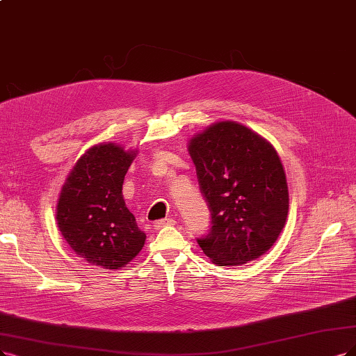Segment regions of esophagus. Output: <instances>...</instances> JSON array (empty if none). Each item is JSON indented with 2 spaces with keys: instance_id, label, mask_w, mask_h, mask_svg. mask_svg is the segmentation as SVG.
I'll use <instances>...</instances> for the list:
<instances>
[{
  "instance_id": "1",
  "label": "esophagus",
  "mask_w": 356,
  "mask_h": 356,
  "mask_svg": "<svg viewBox=\"0 0 356 356\" xmlns=\"http://www.w3.org/2000/svg\"><path fill=\"white\" fill-rule=\"evenodd\" d=\"M176 221L175 218H163V220H158L154 222V229L158 230V229H163L165 226H175Z\"/></svg>"
}]
</instances>
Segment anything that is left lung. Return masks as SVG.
<instances>
[{"label":"left lung","instance_id":"1","mask_svg":"<svg viewBox=\"0 0 356 356\" xmlns=\"http://www.w3.org/2000/svg\"><path fill=\"white\" fill-rule=\"evenodd\" d=\"M189 154L211 229L196 239L214 264L241 266L277 241L289 213L286 175L277 151L254 130L220 122L195 135Z\"/></svg>","mask_w":356,"mask_h":356}]
</instances>
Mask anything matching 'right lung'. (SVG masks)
I'll list each match as a JSON object with an SVG mask.
<instances>
[{
    "label": "right lung",
    "mask_w": 356,
    "mask_h": 356,
    "mask_svg": "<svg viewBox=\"0 0 356 356\" xmlns=\"http://www.w3.org/2000/svg\"><path fill=\"white\" fill-rule=\"evenodd\" d=\"M135 151L115 143L89 148L65 179L57 225L73 251L90 266L118 270L134 259L147 236L123 200V181Z\"/></svg>",
    "instance_id": "1"
}]
</instances>
